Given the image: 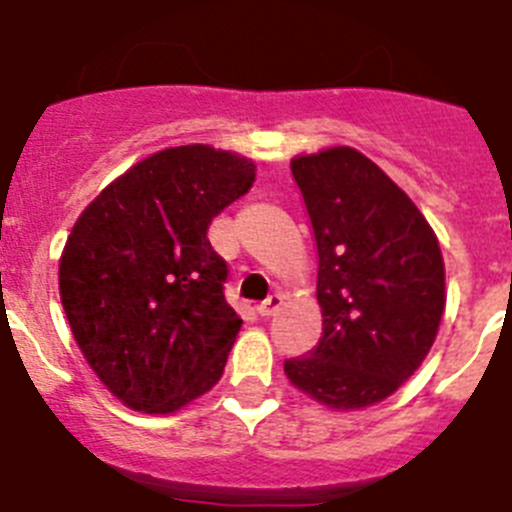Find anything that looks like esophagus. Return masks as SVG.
I'll list each match as a JSON object with an SVG mask.
<instances>
[{"mask_svg": "<svg viewBox=\"0 0 512 512\" xmlns=\"http://www.w3.org/2000/svg\"><path fill=\"white\" fill-rule=\"evenodd\" d=\"M279 305H282V297H279V295H269L259 305V315H261V318H271V315H277Z\"/></svg>", "mask_w": 512, "mask_h": 512, "instance_id": "obj_1", "label": "esophagus"}]
</instances>
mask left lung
<instances>
[{
  "label": "left lung",
  "instance_id": "1",
  "mask_svg": "<svg viewBox=\"0 0 512 512\" xmlns=\"http://www.w3.org/2000/svg\"><path fill=\"white\" fill-rule=\"evenodd\" d=\"M318 246L323 336L284 361L297 390L328 408L382 402L436 341L443 259L410 197L354 148L292 161Z\"/></svg>",
  "mask_w": 512,
  "mask_h": 512
}]
</instances>
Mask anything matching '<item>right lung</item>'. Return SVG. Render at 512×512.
<instances>
[{
    "instance_id": "right-lung-1",
    "label": "right lung",
    "mask_w": 512,
    "mask_h": 512,
    "mask_svg": "<svg viewBox=\"0 0 512 512\" xmlns=\"http://www.w3.org/2000/svg\"><path fill=\"white\" fill-rule=\"evenodd\" d=\"M253 179L235 153L166 148L76 220L58 269L63 310L84 359L130 408L174 413L223 377L241 318L207 228Z\"/></svg>"
}]
</instances>
